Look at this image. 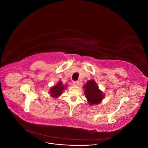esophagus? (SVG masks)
<instances>
[{
	"label": "esophagus",
	"instance_id": "esophagus-1",
	"mask_svg": "<svg viewBox=\"0 0 148 148\" xmlns=\"http://www.w3.org/2000/svg\"><path fill=\"white\" fill-rule=\"evenodd\" d=\"M78 83H79V82H78V81H75V82H73V84L74 86H78Z\"/></svg>",
	"mask_w": 148,
	"mask_h": 148
}]
</instances>
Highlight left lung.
<instances>
[{
  "mask_svg": "<svg viewBox=\"0 0 148 148\" xmlns=\"http://www.w3.org/2000/svg\"><path fill=\"white\" fill-rule=\"evenodd\" d=\"M83 88L85 97L89 106L99 104L105 97L104 93L99 89L95 79L88 80L86 83L83 85Z\"/></svg>",
  "mask_w": 148,
  "mask_h": 148,
  "instance_id": "1",
  "label": "left lung"
}]
</instances>
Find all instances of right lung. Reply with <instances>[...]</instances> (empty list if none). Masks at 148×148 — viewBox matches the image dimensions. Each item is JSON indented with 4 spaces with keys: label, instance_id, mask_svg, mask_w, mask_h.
Here are the masks:
<instances>
[{
    "label": "right lung",
    "instance_id": "right-lung-1",
    "mask_svg": "<svg viewBox=\"0 0 148 148\" xmlns=\"http://www.w3.org/2000/svg\"><path fill=\"white\" fill-rule=\"evenodd\" d=\"M68 86H69L64 84L61 80H60L56 84H54L50 88L49 93L52 97L57 98L62 95V92L64 91V89H66Z\"/></svg>",
    "mask_w": 148,
    "mask_h": 148
}]
</instances>
